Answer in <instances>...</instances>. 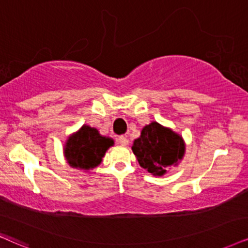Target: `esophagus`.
<instances>
[{
    "instance_id": "esophagus-1",
    "label": "esophagus",
    "mask_w": 248,
    "mask_h": 248,
    "mask_svg": "<svg viewBox=\"0 0 248 248\" xmlns=\"http://www.w3.org/2000/svg\"><path fill=\"white\" fill-rule=\"evenodd\" d=\"M118 143L120 144V145H122V146H126V145H128V140H127V137L126 136H120L118 139Z\"/></svg>"
}]
</instances>
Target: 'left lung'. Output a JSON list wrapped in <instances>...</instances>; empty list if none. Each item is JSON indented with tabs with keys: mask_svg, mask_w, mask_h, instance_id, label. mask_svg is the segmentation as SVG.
Masks as SVG:
<instances>
[{
	"mask_svg": "<svg viewBox=\"0 0 248 248\" xmlns=\"http://www.w3.org/2000/svg\"><path fill=\"white\" fill-rule=\"evenodd\" d=\"M142 168L155 176H162L168 168L177 166L186 152L181 135L152 121L140 131L131 146Z\"/></svg>",
	"mask_w": 248,
	"mask_h": 248,
	"instance_id": "1",
	"label": "left lung"
}]
</instances>
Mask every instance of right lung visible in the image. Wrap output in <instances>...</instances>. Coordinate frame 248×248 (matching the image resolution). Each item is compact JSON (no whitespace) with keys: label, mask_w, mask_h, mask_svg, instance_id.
I'll use <instances>...</instances> for the list:
<instances>
[{"label":"right lung","mask_w":248,"mask_h":248,"mask_svg":"<svg viewBox=\"0 0 248 248\" xmlns=\"http://www.w3.org/2000/svg\"><path fill=\"white\" fill-rule=\"evenodd\" d=\"M113 144V140L102 136L96 128L83 124L67 139L64 155L71 167L90 170L101 164L105 152Z\"/></svg>","instance_id":"right-lung-1"}]
</instances>
